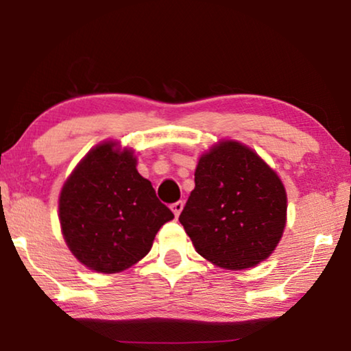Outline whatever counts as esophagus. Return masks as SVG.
Listing matches in <instances>:
<instances>
[{
	"instance_id": "34e87169",
	"label": "esophagus",
	"mask_w": 351,
	"mask_h": 351,
	"mask_svg": "<svg viewBox=\"0 0 351 351\" xmlns=\"http://www.w3.org/2000/svg\"><path fill=\"white\" fill-rule=\"evenodd\" d=\"M183 206H184L183 201H176V202L171 204V210H173V214H175V217H178L181 214V210H183Z\"/></svg>"
}]
</instances>
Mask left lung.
Returning <instances> with one entry per match:
<instances>
[{
	"mask_svg": "<svg viewBox=\"0 0 351 351\" xmlns=\"http://www.w3.org/2000/svg\"><path fill=\"white\" fill-rule=\"evenodd\" d=\"M180 221L196 251L228 270L254 267L280 241L287 193L246 145L223 141L199 158Z\"/></svg>",
	"mask_w": 351,
	"mask_h": 351,
	"instance_id": "obj_1",
	"label": "left lung"
}]
</instances>
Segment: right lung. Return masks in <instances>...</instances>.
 Masks as SVG:
<instances>
[{
  "instance_id": "1",
  "label": "right lung",
  "mask_w": 351,
  "mask_h": 351,
  "mask_svg": "<svg viewBox=\"0 0 351 351\" xmlns=\"http://www.w3.org/2000/svg\"><path fill=\"white\" fill-rule=\"evenodd\" d=\"M173 217L150 181L137 173L132 152L114 150L113 143L92 149L60 196L61 230L71 252L104 274L143 259Z\"/></svg>"
}]
</instances>
